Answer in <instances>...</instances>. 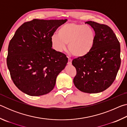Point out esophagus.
I'll return each mask as SVG.
<instances>
[{
	"label": "esophagus",
	"mask_w": 127,
	"mask_h": 127,
	"mask_svg": "<svg viewBox=\"0 0 127 127\" xmlns=\"http://www.w3.org/2000/svg\"><path fill=\"white\" fill-rule=\"evenodd\" d=\"M72 61L70 59H68V65H71L72 64Z\"/></svg>",
	"instance_id": "1"
}]
</instances>
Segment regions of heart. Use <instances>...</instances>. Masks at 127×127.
<instances>
[{
	"label": "heart",
	"mask_w": 127,
	"mask_h": 127,
	"mask_svg": "<svg viewBox=\"0 0 127 127\" xmlns=\"http://www.w3.org/2000/svg\"><path fill=\"white\" fill-rule=\"evenodd\" d=\"M58 35L51 37L53 48L58 52L68 50L77 58L87 57L93 50L96 42V34L91 27L76 22L67 23L60 28Z\"/></svg>",
	"instance_id": "1"
}]
</instances>
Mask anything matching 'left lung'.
<instances>
[{"instance_id":"obj_1","label":"left lung","mask_w":127,"mask_h":127,"mask_svg":"<svg viewBox=\"0 0 127 127\" xmlns=\"http://www.w3.org/2000/svg\"><path fill=\"white\" fill-rule=\"evenodd\" d=\"M85 23L93 28L96 42L87 57L73 60L72 64L77 70L73 83L82 92L98 93L110 87L117 77L121 63L120 46L108 26L93 21Z\"/></svg>"}]
</instances>
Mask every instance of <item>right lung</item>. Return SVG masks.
Returning <instances> with one entry per match:
<instances>
[{"label":"right lung","mask_w":127,"mask_h":127,"mask_svg":"<svg viewBox=\"0 0 127 127\" xmlns=\"http://www.w3.org/2000/svg\"><path fill=\"white\" fill-rule=\"evenodd\" d=\"M66 21L35 19L21 25L10 40L7 66L14 85L25 94L44 95L54 87L68 58L51 48V37Z\"/></svg>","instance_id":"1"}]
</instances>
